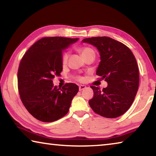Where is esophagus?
Wrapping results in <instances>:
<instances>
[{"instance_id": "1", "label": "esophagus", "mask_w": 156, "mask_h": 156, "mask_svg": "<svg viewBox=\"0 0 156 156\" xmlns=\"http://www.w3.org/2000/svg\"><path fill=\"white\" fill-rule=\"evenodd\" d=\"M86 88V86L85 85H80L79 86V91H82V90H83V89H84Z\"/></svg>"}]
</instances>
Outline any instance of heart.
Instances as JSON below:
<instances>
[{
  "label": "heart",
  "instance_id": "1",
  "mask_svg": "<svg viewBox=\"0 0 156 156\" xmlns=\"http://www.w3.org/2000/svg\"><path fill=\"white\" fill-rule=\"evenodd\" d=\"M78 51L80 53L82 56H83V58H85L87 55L92 54V53H94V51L90 47H80V48L78 49ZM68 58H69V54L67 52H65L62 54V64H66L67 62V60H68ZM78 80H81L82 78H78Z\"/></svg>",
  "mask_w": 156,
  "mask_h": 156
}]
</instances>
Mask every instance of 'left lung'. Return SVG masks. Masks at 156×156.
Masks as SVG:
<instances>
[{"label": "left lung", "instance_id": "obj_1", "mask_svg": "<svg viewBox=\"0 0 156 156\" xmlns=\"http://www.w3.org/2000/svg\"><path fill=\"white\" fill-rule=\"evenodd\" d=\"M98 50L100 62L96 74L107 82L106 88L91 86L94 92L89 104L95 113L108 118L119 117L133 103L139 86V69L129 47L107 36L84 38Z\"/></svg>", "mask_w": 156, "mask_h": 156}]
</instances>
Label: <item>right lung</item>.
Here are the masks:
<instances>
[{"instance_id":"add662e5","label":"right lung","mask_w":156,"mask_h":156,"mask_svg":"<svg viewBox=\"0 0 156 156\" xmlns=\"http://www.w3.org/2000/svg\"><path fill=\"white\" fill-rule=\"evenodd\" d=\"M78 38L45 37L36 42L21 60L18 71L20 99L34 118L54 122L67 114L78 86L67 83L62 89L52 79L62 71V52Z\"/></svg>"}]
</instances>
